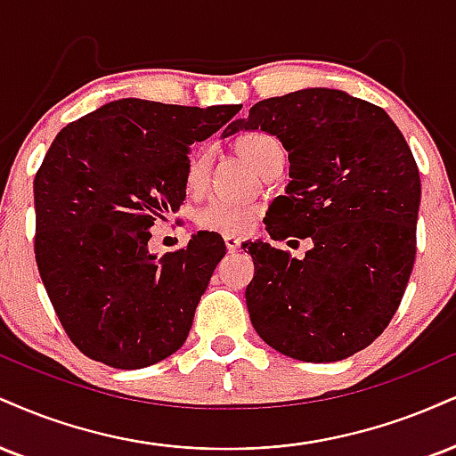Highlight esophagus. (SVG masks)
<instances>
[{"label": "esophagus", "mask_w": 456, "mask_h": 456, "mask_svg": "<svg viewBox=\"0 0 456 456\" xmlns=\"http://www.w3.org/2000/svg\"><path fill=\"white\" fill-rule=\"evenodd\" d=\"M224 246H227L229 252H235L240 248V240L235 238L233 233H227V235H224Z\"/></svg>", "instance_id": "obj_1"}]
</instances>
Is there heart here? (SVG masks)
I'll use <instances>...</instances> for the list:
<instances>
[{"label": "heart", "instance_id": "obj_1", "mask_svg": "<svg viewBox=\"0 0 456 456\" xmlns=\"http://www.w3.org/2000/svg\"><path fill=\"white\" fill-rule=\"evenodd\" d=\"M238 155L246 159L252 167L261 175L270 169L273 163L284 159V148L281 140L265 131H244L233 142ZM212 157L208 148H197L191 152L189 161L184 167V186L191 195H200L206 189L208 175H210ZM256 210L244 204H233V201L214 200L206 208H201L200 221L206 232L216 233H242L255 221Z\"/></svg>", "mask_w": 456, "mask_h": 456}]
</instances>
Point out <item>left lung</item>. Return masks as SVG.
I'll list each match as a JSON object with an SVG mask.
<instances>
[{
  "label": "left lung",
  "mask_w": 456,
  "mask_h": 456,
  "mask_svg": "<svg viewBox=\"0 0 456 456\" xmlns=\"http://www.w3.org/2000/svg\"><path fill=\"white\" fill-rule=\"evenodd\" d=\"M238 129L276 135L287 195L265 214L272 240L312 242L304 259L248 242L252 327L278 353L331 363L370 346L397 312L416 259L420 175L382 108L336 89L263 100Z\"/></svg>",
  "instance_id": "1"
}]
</instances>
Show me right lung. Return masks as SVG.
I'll list each match as a JSON object with an SVG mask.
<instances>
[{
	"instance_id": "right-lung-1",
	"label": "right lung",
	"mask_w": 456,
	"mask_h": 456,
	"mask_svg": "<svg viewBox=\"0 0 456 456\" xmlns=\"http://www.w3.org/2000/svg\"><path fill=\"white\" fill-rule=\"evenodd\" d=\"M240 110L127 97L69 123L48 148L34 180L36 263L61 327L89 359L140 370L184 344L224 242L197 233L157 259L148 229L184 201L195 142Z\"/></svg>"
}]
</instances>
